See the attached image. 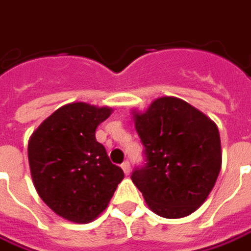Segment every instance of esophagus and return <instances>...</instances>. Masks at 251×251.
<instances>
[{"mask_svg":"<svg viewBox=\"0 0 251 251\" xmlns=\"http://www.w3.org/2000/svg\"><path fill=\"white\" fill-rule=\"evenodd\" d=\"M122 168H123V171H124V174H126V175H128L129 172H131V165H129L128 161L123 162Z\"/></svg>","mask_w":251,"mask_h":251,"instance_id":"esophagus-1","label":"esophagus"}]
</instances>
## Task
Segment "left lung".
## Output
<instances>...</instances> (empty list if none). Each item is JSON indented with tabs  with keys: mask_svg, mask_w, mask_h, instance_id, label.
I'll list each match as a JSON object with an SVG mask.
<instances>
[{
	"mask_svg": "<svg viewBox=\"0 0 251 251\" xmlns=\"http://www.w3.org/2000/svg\"><path fill=\"white\" fill-rule=\"evenodd\" d=\"M146 165L131 179L150 210L167 219L191 215L206 201L221 169V142L213 120L176 97H160L132 110Z\"/></svg>",
	"mask_w": 251,
	"mask_h": 251,
	"instance_id": "1",
	"label": "left lung"
}]
</instances>
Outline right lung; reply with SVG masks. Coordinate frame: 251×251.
Masks as SVG:
<instances>
[{
  "instance_id": "right-lung-1",
  "label": "right lung",
  "mask_w": 251,
  "mask_h": 251,
  "mask_svg": "<svg viewBox=\"0 0 251 251\" xmlns=\"http://www.w3.org/2000/svg\"><path fill=\"white\" fill-rule=\"evenodd\" d=\"M109 106L67 103L45 119L28 141L32 183L42 201L65 220L86 224L108 208L124 172L96 139Z\"/></svg>"
}]
</instances>
